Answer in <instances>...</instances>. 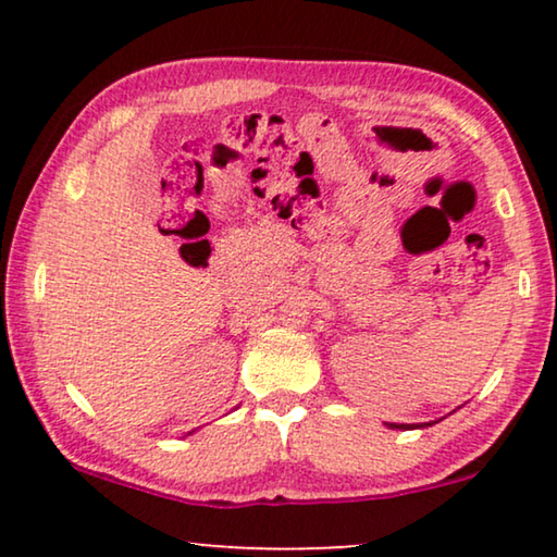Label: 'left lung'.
I'll return each instance as SVG.
<instances>
[{"mask_svg":"<svg viewBox=\"0 0 557 557\" xmlns=\"http://www.w3.org/2000/svg\"><path fill=\"white\" fill-rule=\"evenodd\" d=\"M433 423H438V421H431V423H421V425H416V423H387V429H398V431H410V429H425V425H433Z\"/></svg>","mask_w":557,"mask_h":557,"instance_id":"obj_1","label":"left lung"}]
</instances>
